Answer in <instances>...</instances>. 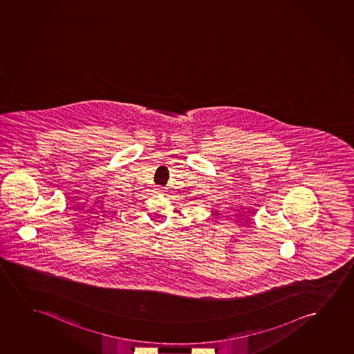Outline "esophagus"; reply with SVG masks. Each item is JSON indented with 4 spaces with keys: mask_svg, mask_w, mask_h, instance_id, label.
<instances>
[{
    "mask_svg": "<svg viewBox=\"0 0 354 354\" xmlns=\"http://www.w3.org/2000/svg\"><path fill=\"white\" fill-rule=\"evenodd\" d=\"M158 191H165V189H163V187H160V189H158Z\"/></svg>",
    "mask_w": 354,
    "mask_h": 354,
    "instance_id": "1",
    "label": "esophagus"
}]
</instances>
